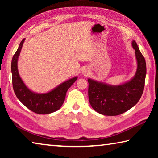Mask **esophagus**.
<instances>
[{
	"label": "esophagus",
	"mask_w": 158,
	"mask_h": 158,
	"mask_svg": "<svg viewBox=\"0 0 158 158\" xmlns=\"http://www.w3.org/2000/svg\"><path fill=\"white\" fill-rule=\"evenodd\" d=\"M89 70H85V71H84V73H83V74H84V75L87 76L88 74H89Z\"/></svg>",
	"instance_id": "1"
}]
</instances>
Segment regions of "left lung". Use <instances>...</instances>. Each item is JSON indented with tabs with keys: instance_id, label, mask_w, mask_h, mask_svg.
Instances as JSON below:
<instances>
[{
	"instance_id": "obj_1",
	"label": "left lung",
	"mask_w": 158,
	"mask_h": 158,
	"mask_svg": "<svg viewBox=\"0 0 158 158\" xmlns=\"http://www.w3.org/2000/svg\"><path fill=\"white\" fill-rule=\"evenodd\" d=\"M137 61V69L130 81L111 85L89 79V99L95 111L105 116H117L133 107L142 95L145 85V58L135 40L132 42Z\"/></svg>"
}]
</instances>
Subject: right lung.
<instances>
[{
  "label": "right lung",
  "mask_w": 158,
  "mask_h": 158,
  "mask_svg": "<svg viewBox=\"0 0 158 158\" xmlns=\"http://www.w3.org/2000/svg\"><path fill=\"white\" fill-rule=\"evenodd\" d=\"M25 38L20 42L17 52L13 56L11 70L12 74V86L16 96L23 105L31 111L38 114H49L59 109L65 101L66 93L69 88L77 79L74 77L63 82L50 92L35 93L29 90L21 79L18 72L17 61Z\"/></svg>",
  "instance_id": "obj_1"
}]
</instances>
